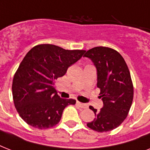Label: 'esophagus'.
Returning <instances> with one entry per match:
<instances>
[{"label":"esophagus","mask_w":150,"mask_h":150,"mask_svg":"<svg viewBox=\"0 0 150 150\" xmlns=\"http://www.w3.org/2000/svg\"><path fill=\"white\" fill-rule=\"evenodd\" d=\"M76 105L79 106V107H81V108H84V109L85 108H87V107H88V105L87 104H86V103H82L79 102V101L76 102Z\"/></svg>","instance_id":"esophagus-1"}]
</instances>
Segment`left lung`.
I'll return each instance as SVG.
<instances>
[{
	"label": "left lung",
	"instance_id": "8db88e82",
	"mask_svg": "<svg viewBox=\"0 0 150 150\" xmlns=\"http://www.w3.org/2000/svg\"><path fill=\"white\" fill-rule=\"evenodd\" d=\"M83 57L93 61L96 68L97 87L103 106L100 111L90 106L95 118L87 126L98 132L117 128L128 116L133 100L130 71L123 57L111 48L96 47Z\"/></svg>",
	"mask_w": 150,
	"mask_h": 150
}]
</instances>
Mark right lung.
Instances as JSON below:
<instances>
[{
	"label": "right lung",
	"instance_id": "add662e5",
	"mask_svg": "<svg viewBox=\"0 0 150 150\" xmlns=\"http://www.w3.org/2000/svg\"><path fill=\"white\" fill-rule=\"evenodd\" d=\"M85 52L41 44L27 53L12 82L15 107L23 121L39 129L58 124L64 109L68 105L75 104L76 100L61 98L54 84Z\"/></svg>",
	"mask_w": 150,
	"mask_h": 150
}]
</instances>
